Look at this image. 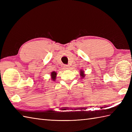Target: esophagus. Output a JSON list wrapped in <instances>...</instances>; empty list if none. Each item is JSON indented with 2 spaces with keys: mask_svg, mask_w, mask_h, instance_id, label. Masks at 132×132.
Masks as SVG:
<instances>
[{
  "mask_svg": "<svg viewBox=\"0 0 132 132\" xmlns=\"http://www.w3.org/2000/svg\"><path fill=\"white\" fill-rule=\"evenodd\" d=\"M70 67L69 65H68V64H64V68L65 69H68Z\"/></svg>",
  "mask_w": 132,
  "mask_h": 132,
  "instance_id": "obj_1",
  "label": "esophagus"
}]
</instances>
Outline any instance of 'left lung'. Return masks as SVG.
I'll list each match as a JSON object with an SVG mask.
<instances>
[{
  "label": "left lung",
  "mask_w": 132,
  "mask_h": 132,
  "mask_svg": "<svg viewBox=\"0 0 132 132\" xmlns=\"http://www.w3.org/2000/svg\"><path fill=\"white\" fill-rule=\"evenodd\" d=\"M83 72H84L82 70L80 71V75H81V76H82V77H84V76H85V74H84Z\"/></svg>",
  "instance_id": "obj_1"
}]
</instances>
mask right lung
<instances>
[{"label": "right lung", "mask_w": 132, "mask_h": 132, "mask_svg": "<svg viewBox=\"0 0 132 132\" xmlns=\"http://www.w3.org/2000/svg\"><path fill=\"white\" fill-rule=\"evenodd\" d=\"M56 75H57V73L56 72L53 71L51 73V77H52V79H53V80H54L56 78Z\"/></svg>", "instance_id": "obj_1"}]
</instances>
